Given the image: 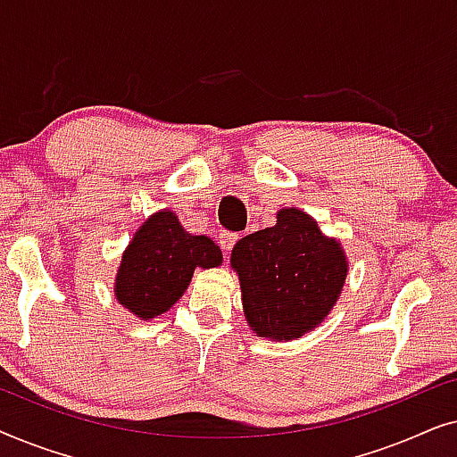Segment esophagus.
Returning a JSON list of instances; mask_svg holds the SVG:
<instances>
[{
  "label": "esophagus",
  "instance_id": "esophagus-1",
  "mask_svg": "<svg viewBox=\"0 0 457 457\" xmlns=\"http://www.w3.org/2000/svg\"><path fill=\"white\" fill-rule=\"evenodd\" d=\"M237 239H239V235L237 233H230V230H222L220 235H218V243H220L222 252H230L233 249V245L237 243Z\"/></svg>",
  "mask_w": 457,
  "mask_h": 457
}]
</instances>
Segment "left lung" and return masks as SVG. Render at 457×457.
<instances>
[{
  "instance_id": "1",
  "label": "left lung",
  "mask_w": 457,
  "mask_h": 457,
  "mask_svg": "<svg viewBox=\"0 0 457 457\" xmlns=\"http://www.w3.org/2000/svg\"><path fill=\"white\" fill-rule=\"evenodd\" d=\"M277 224L237 241L230 264L239 272L245 318L268 339H295L337 303L347 274L345 253L314 218L287 208Z\"/></svg>"
}]
</instances>
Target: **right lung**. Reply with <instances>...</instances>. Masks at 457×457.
Returning <instances> with one entry per match:
<instances>
[{
  "mask_svg": "<svg viewBox=\"0 0 457 457\" xmlns=\"http://www.w3.org/2000/svg\"><path fill=\"white\" fill-rule=\"evenodd\" d=\"M220 262L214 241L187 233L172 212H155L122 255L116 299L143 320L160 316L179 302L197 266L214 268Z\"/></svg>",
  "mask_w": 457,
  "mask_h": 457,
  "instance_id": "1",
  "label": "right lung"
}]
</instances>
